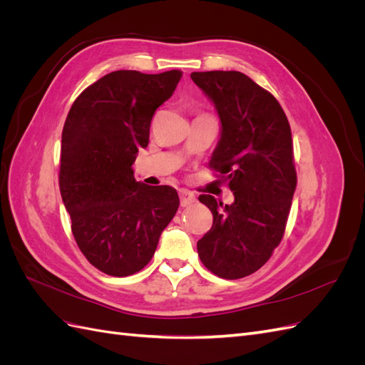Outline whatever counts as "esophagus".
Returning <instances> with one entry per match:
<instances>
[{"instance_id": "esophagus-1", "label": "esophagus", "mask_w": 365, "mask_h": 365, "mask_svg": "<svg viewBox=\"0 0 365 365\" xmlns=\"http://www.w3.org/2000/svg\"><path fill=\"white\" fill-rule=\"evenodd\" d=\"M180 201H181V205L182 207H187V205H192L195 201H196V196L187 189H181L180 190Z\"/></svg>"}]
</instances>
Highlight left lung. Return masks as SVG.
I'll return each mask as SVG.
<instances>
[{
	"mask_svg": "<svg viewBox=\"0 0 365 365\" xmlns=\"http://www.w3.org/2000/svg\"><path fill=\"white\" fill-rule=\"evenodd\" d=\"M190 77L216 108L220 134L210 164L235 195L230 205L200 196L213 227L197 240V254L219 277L242 279L268 262L284 233L297 185L289 121L275 97L244 73Z\"/></svg>",
	"mask_w": 365,
	"mask_h": 365,
	"instance_id": "8db88e82",
	"label": "left lung"
}]
</instances>
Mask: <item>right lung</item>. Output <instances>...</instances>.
Wrapping results in <instances>:
<instances>
[{
    "instance_id": "obj_1",
    "label": "right lung",
    "mask_w": 365,
    "mask_h": 365,
    "mask_svg": "<svg viewBox=\"0 0 365 365\" xmlns=\"http://www.w3.org/2000/svg\"><path fill=\"white\" fill-rule=\"evenodd\" d=\"M181 71H113L76 98L65 120L59 187L74 239L97 269L126 277L143 269L180 205L169 185L134 178L150 120L172 97Z\"/></svg>"
}]
</instances>
